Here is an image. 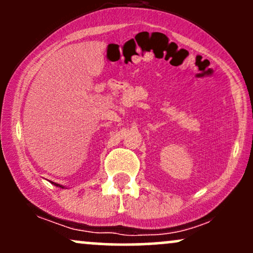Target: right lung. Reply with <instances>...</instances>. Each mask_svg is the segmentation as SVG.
Wrapping results in <instances>:
<instances>
[{
    "mask_svg": "<svg viewBox=\"0 0 253 253\" xmlns=\"http://www.w3.org/2000/svg\"><path fill=\"white\" fill-rule=\"evenodd\" d=\"M54 185H57V187H59V188H64L63 185H60V184H57V183H54Z\"/></svg>",
    "mask_w": 253,
    "mask_h": 253,
    "instance_id": "add662e5",
    "label": "right lung"
}]
</instances>
